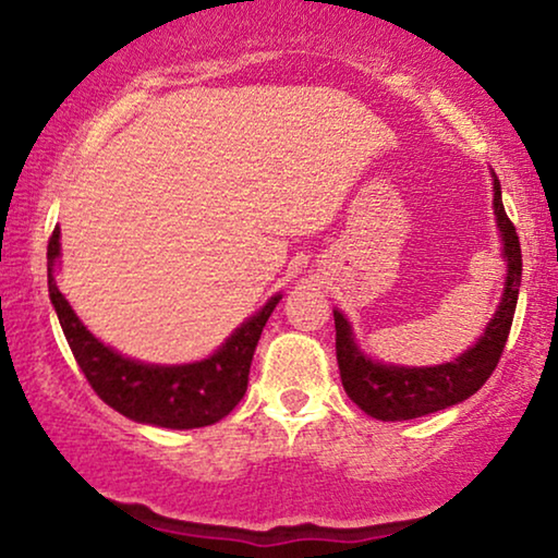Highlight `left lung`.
Listing matches in <instances>:
<instances>
[{"mask_svg":"<svg viewBox=\"0 0 558 558\" xmlns=\"http://www.w3.org/2000/svg\"><path fill=\"white\" fill-rule=\"evenodd\" d=\"M493 193L495 220H498L502 235V256L508 262L506 292H502L498 312L485 327V335L468 353L454 357L452 363L432 365V368H403V365L376 363L357 350L348 319L335 310V350H338L342 388L373 418L407 422V418L434 414V411L470 399L493 376L502 348H506L510 325H513L523 271L521 241H518L513 220L502 208L500 182L495 180V174Z\"/></svg>","mask_w":558,"mask_h":558,"instance_id":"obj_1","label":"left lung"}]
</instances>
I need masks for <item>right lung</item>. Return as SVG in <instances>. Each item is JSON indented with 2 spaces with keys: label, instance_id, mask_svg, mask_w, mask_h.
I'll use <instances>...</instances> for the list:
<instances>
[{
  "label": "right lung",
  "instance_id": "1",
  "mask_svg": "<svg viewBox=\"0 0 558 558\" xmlns=\"http://www.w3.org/2000/svg\"><path fill=\"white\" fill-rule=\"evenodd\" d=\"M60 256V228L48 243V289L75 363L98 399L113 411L140 424L165 429H197L231 414L248 386V371L266 319L281 294L271 296L262 312L246 319L223 348L210 357L187 365H147L119 355L90 335L56 284V258Z\"/></svg>",
  "mask_w": 558,
  "mask_h": 558
}]
</instances>
